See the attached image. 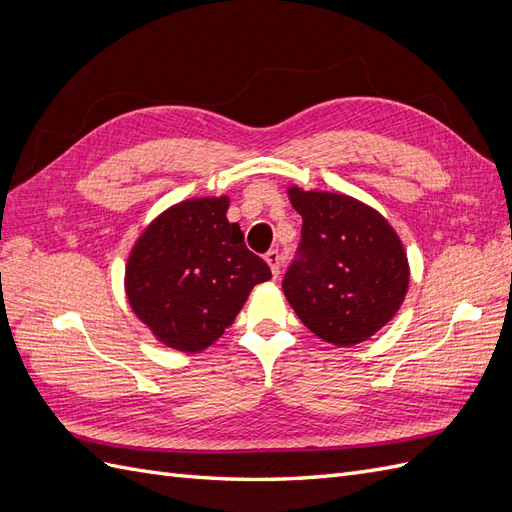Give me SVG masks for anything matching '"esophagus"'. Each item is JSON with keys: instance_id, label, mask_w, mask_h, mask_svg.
Returning a JSON list of instances; mask_svg holds the SVG:
<instances>
[{"instance_id": "esophagus-1", "label": "esophagus", "mask_w": 512, "mask_h": 512, "mask_svg": "<svg viewBox=\"0 0 512 512\" xmlns=\"http://www.w3.org/2000/svg\"><path fill=\"white\" fill-rule=\"evenodd\" d=\"M265 260L269 262V267H271V273H273V277H277L280 275V252L277 250H269L267 254H265Z\"/></svg>"}]
</instances>
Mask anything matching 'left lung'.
<instances>
[{
  "instance_id": "obj_1",
  "label": "left lung",
  "mask_w": 512,
  "mask_h": 512,
  "mask_svg": "<svg viewBox=\"0 0 512 512\" xmlns=\"http://www.w3.org/2000/svg\"><path fill=\"white\" fill-rule=\"evenodd\" d=\"M303 218L284 294L305 327L335 346H354L389 322L404 303L408 256L397 232L361 200L288 188Z\"/></svg>"
}]
</instances>
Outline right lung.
Returning <instances> with one entry per match:
<instances>
[{
	"instance_id": "add662e5",
	"label": "right lung",
	"mask_w": 512,
	"mask_h": 512,
	"mask_svg": "<svg viewBox=\"0 0 512 512\" xmlns=\"http://www.w3.org/2000/svg\"><path fill=\"white\" fill-rule=\"evenodd\" d=\"M228 198H192L164 211L128 258L126 292L134 314L162 344L200 352L235 322L250 290L271 280L247 250Z\"/></svg>"
}]
</instances>
